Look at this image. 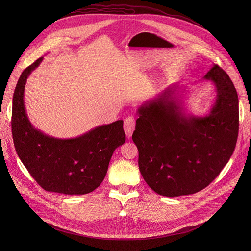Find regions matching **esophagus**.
I'll list each match as a JSON object with an SVG mask.
<instances>
[{
  "mask_svg": "<svg viewBox=\"0 0 251 251\" xmlns=\"http://www.w3.org/2000/svg\"><path fill=\"white\" fill-rule=\"evenodd\" d=\"M135 129V121L133 117H128L124 120V131L126 133V136L130 138L132 136L133 131Z\"/></svg>",
  "mask_w": 251,
  "mask_h": 251,
  "instance_id": "1",
  "label": "esophagus"
}]
</instances>
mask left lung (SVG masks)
I'll list each match as a JSON object with an SVG mask.
<instances>
[{"label": "left lung", "mask_w": 251, "mask_h": 251, "mask_svg": "<svg viewBox=\"0 0 251 251\" xmlns=\"http://www.w3.org/2000/svg\"><path fill=\"white\" fill-rule=\"evenodd\" d=\"M201 81H210L217 97L203 116L187 113L185 90L169 85L137 110L132 135L138 166L157 194L175 197L205 188L229 162L239 130L238 96L228 76L214 64Z\"/></svg>", "instance_id": "1"}]
</instances>
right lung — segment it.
Segmentation results:
<instances>
[{
  "mask_svg": "<svg viewBox=\"0 0 251 251\" xmlns=\"http://www.w3.org/2000/svg\"><path fill=\"white\" fill-rule=\"evenodd\" d=\"M43 59L22 72L13 96L12 134L17 154L45 190L68 195L89 193L100 185L115 150L125 142L123 121L98 126L68 139L51 137L36 129L25 110L24 88Z\"/></svg>",
  "mask_w": 251,
  "mask_h": 251,
  "instance_id": "add662e5",
  "label": "right lung"
}]
</instances>
